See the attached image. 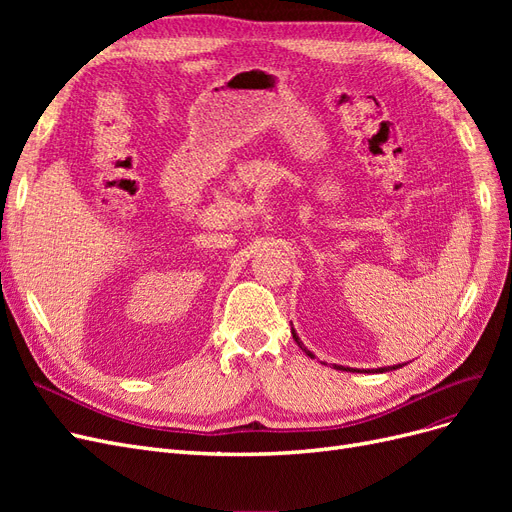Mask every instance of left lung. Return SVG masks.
<instances>
[{"label":"left lung","instance_id":"8db88e82","mask_svg":"<svg viewBox=\"0 0 512 512\" xmlns=\"http://www.w3.org/2000/svg\"><path fill=\"white\" fill-rule=\"evenodd\" d=\"M290 331H292V337H294V342H297V344H299V348H301V350H305V346L301 344V339H299V335H297V333H294V329H290ZM305 354H307V356H312V359H314V354H312V352H309V350H305ZM404 365H406V363H399V365H393V367H380L378 371H380V374H382V371H384V369H399V367H404Z\"/></svg>","mask_w":512,"mask_h":512}]
</instances>
